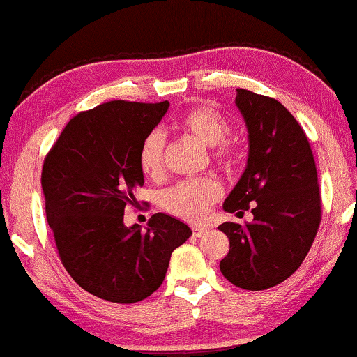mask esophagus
<instances>
[{"instance_id": "obj_1", "label": "esophagus", "mask_w": 357, "mask_h": 357, "mask_svg": "<svg viewBox=\"0 0 357 357\" xmlns=\"http://www.w3.org/2000/svg\"><path fill=\"white\" fill-rule=\"evenodd\" d=\"M205 232H206V229H205V227H202V226H194V227H192L194 237H202Z\"/></svg>"}]
</instances>
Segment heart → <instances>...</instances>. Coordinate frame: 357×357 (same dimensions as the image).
Returning a JSON list of instances; mask_svg holds the SVG:
<instances>
[{
  "label": "heart",
  "instance_id": "1",
  "mask_svg": "<svg viewBox=\"0 0 357 357\" xmlns=\"http://www.w3.org/2000/svg\"><path fill=\"white\" fill-rule=\"evenodd\" d=\"M179 126L210 147L221 144L231 132L229 121L208 105H200L185 112L179 120ZM163 149L165 136L160 130L151 131L142 141L139 165L146 176L158 178L162 174ZM215 157L218 160H229L231 152L227 149H218ZM221 192V185L215 179H189L168 189L162 197V204L174 216L197 222L208 215L210 206L220 199Z\"/></svg>",
  "mask_w": 357,
  "mask_h": 357
}]
</instances>
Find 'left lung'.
I'll list each match as a JSON object with an SVG mask.
<instances>
[{"label":"left lung","mask_w":357,"mask_h":357,"mask_svg":"<svg viewBox=\"0 0 357 357\" xmlns=\"http://www.w3.org/2000/svg\"><path fill=\"white\" fill-rule=\"evenodd\" d=\"M236 105L248 132L247 167L222 204L248 210L245 226L222 222L229 253L220 269L236 287L266 290L300 268L321 222V194L310 142L279 100L237 88Z\"/></svg>","instance_id":"left-lung-1"}]
</instances>
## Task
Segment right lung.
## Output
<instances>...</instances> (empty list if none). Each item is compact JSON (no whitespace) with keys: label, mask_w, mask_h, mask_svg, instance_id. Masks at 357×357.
<instances>
[{"label":"right lung","mask_w":357,"mask_h":357,"mask_svg":"<svg viewBox=\"0 0 357 357\" xmlns=\"http://www.w3.org/2000/svg\"><path fill=\"white\" fill-rule=\"evenodd\" d=\"M158 104L110 100L68 121L43 165L46 218L63 268L89 294L136 303L162 285L190 227L165 213L146 231L125 226L126 205L144 185L139 149L168 112Z\"/></svg>","instance_id":"1"}]
</instances>
